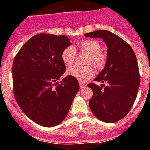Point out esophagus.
I'll use <instances>...</instances> for the list:
<instances>
[{
	"label": "esophagus",
	"instance_id": "obj_1",
	"mask_svg": "<svg viewBox=\"0 0 150 150\" xmlns=\"http://www.w3.org/2000/svg\"><path fill=\"white\" fill-rule=\"evenodd\" d=\"M85 86H86V85H85V84L83 83H81V82H80V89H83L84 87H85Z\"/></svg>",
	"mask_w": 150,
	"mask_h": 150
}]
</instances>
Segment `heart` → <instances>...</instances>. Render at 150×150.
Here are the masks:
<instances>
[{
	"label": "heart",
	"instance_id": "1",
	"mask_svg": "<svg viewBox=\"0 0 150 150\" xmlns=\"http://www.w3.org/2000/svg\"><path fill=\"white\" fill-rule=\"evenodd\" d=\"M80 48L83 52L89 55L86 64H93L96 69L101 70L104 67L106 58L102 52V46L100 42L94 40H85L80 43ZM76 50L73 46H68L62 51L61 58L65 65L72 66L76 60ZM93 67L87 66L84 67H72L67 70L68 76L76 78L80 82H86L95 75Z\"/></svg>",
	"mask_w": 150,
	"mask_h": 150
}]
</instances>
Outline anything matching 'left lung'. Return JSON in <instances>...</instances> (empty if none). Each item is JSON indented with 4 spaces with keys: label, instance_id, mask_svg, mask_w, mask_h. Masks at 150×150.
Masks as SVG:
<instances>
[{
    "label": "left lung",
    "instance_id": "left-lung-1",
    "mask_svg": "<svg viewBox=\"0 0 150 150\" xmlns=\"http://www.w3.org/2000/svg\"><path fill=\"white\" fill-rule=\"evenodd\" d=\"M84 36L102 38L107 46L105 67L94 79L107 86L103 88L104 84L100 86L93 83L87 85L93 92L90 108L100 120L117 122L129 112L137 98L140 84L137 57L129 44L110 31L100 30Z\"/></svg>",
    "mask_w": 150,
    "mask_h": 150
}]
</instances>
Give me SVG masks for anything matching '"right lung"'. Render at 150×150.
Wrapping results in <instances>:
<instances>
[{
    "label": "right lung",
    "mask_w": 150,
    "mask_h": 150,
    "mask_svg": "<svg viewBox=\"0 0 150 150\" xmlns=\"http://www.w3.org/2000/svg\"><path fill=\"white\" fill-rule=\"evenodd\" d=\"M70 44L65 35L39 33L23 44L13 60L16 101L30 120L43 127H55L64 120L80 89L78 80L70 76L57 82L66 70L62 51Z\"/></svg>",
    "instance_id": "obj_1"
}]
</instances>
